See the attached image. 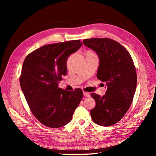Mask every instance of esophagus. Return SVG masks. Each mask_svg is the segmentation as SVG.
Returning a JSON list of instances; mask_svg holds the SVG:
<instances>
[{
  "label": "esophagus",
  "instance_id": "1",
  "mask_svg": "<svg viewBox=\"0 0 156 156\" xmlns=\"http://www.w3.org/2000/svg\"><path fill=\"white\" fill-rule=\"evenodd\" d=\"M83 95L84 97H87V98L90 96V93L87 92H83Z\"/></svg>",
  "mask_w": 156,
  "mask_h": 156
}]
</instances>
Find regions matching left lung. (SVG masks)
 <instances>
[{
	"label": "left lung",
	"mask_w": 156,
	"mask_h": 156,
	"mask_svg": "<svg viewBox=\"0 0 156 156\" xmlns=\"http://www.w3.org/2000/svg\"><path fill=\"white\" fill-rule=\"evenodd\" d=\"M83 44L94 51L100 60L97 77L106 82L107 91L100 96L92 93L96 106L90 111L92 120L102 126L116 124L131 104L136 87V73L129 52L109 38H90Z\"/></svg>",
	"instance_id": "obj_1"
}]
</instances>
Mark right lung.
I'll use <instances>...</instances> for the list:
<instances>
[{
  "mask_svg": "<svg viewBox=\"0 0 156 156\" xmlns=\"http://www.w3.org/2000/svg\"><path fill=\"white\" fill-rule=\"evenodd\" d=\"M82 45L80 40L45 45L24 60L21 90L32 114L47 127L58 128L68 124L82 100L81 89L67 91L58 88L62 77L67 73L68 57Z\"/></svg>",
  "mask_w": 156,
  "mask_h": 156,
  "instance_id": "obj_1",
  "label": "right lung"
}]
</instances>
